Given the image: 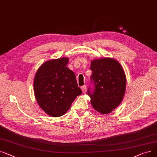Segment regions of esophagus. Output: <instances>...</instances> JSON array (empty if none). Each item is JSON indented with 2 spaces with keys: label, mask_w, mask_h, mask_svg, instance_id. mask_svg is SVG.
<instances>
[{
  "label": "esophagus",
  "mask_w": 157,
  "mask_h": 157,
  "mask_svg": "<svg viewBox=\"0 0 157 157\" xmlns=\"http://www.w3.org/2000/svg\"><path fill=\"white\" fill-rule=\"evenodd\" d=\"M82 90V92L83 93H85L86 90V89H87V86H83L82 87H81Z\"/></svg>",
  "instance_id": "esophagus-1"
}]
</instances>
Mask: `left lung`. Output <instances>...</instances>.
<instances>
[{"label": "left lung", "mask_w": 157, "mask_h": 157, "mask_svg": "<svg viewBox=\"0 0 157 157\" xmlns=\"http://www.w3.org/2000/svg\"><path fill=\"white\" fill-rule=\"evenodd\" d=\"M90 76L94 89L89 87L87 94L92 106L101 114H108L116 108L123 99L126 87L124 69L117 60L105 58L91 61Z\"/></svg>", "instance_id": "left-lung-1"}]
</instances>
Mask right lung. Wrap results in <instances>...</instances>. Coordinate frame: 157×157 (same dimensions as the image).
<instances>
[{"label":"right lung","mask_w":157,"mask_h":157,"mask_svg":"<svg viewBox=\"0 0 157 157\" xmlns=\"http://www.w3.org/2000/svg\"><path fill=\"white\" fill-rule=\"evenodd\" d=\"M68 61V58L46 61L35 75L33 89L36 101L51 117L64 115L76 97L82 93L74 72L67 67Z\"/></svg>","instance_id":"add662e5"}]
</instances>
